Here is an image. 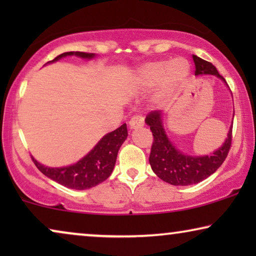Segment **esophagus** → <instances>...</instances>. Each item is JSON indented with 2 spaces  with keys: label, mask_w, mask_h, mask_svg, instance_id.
<instances>
[{
  "label": "esophagus",
  "mask_w": 256,
  "mask_h": 256,
  "mask_svg": "<svg viewBox=\"0 0 256 256\" xmlns=\"http://www.w3.org/2000/svg\"><path fill=\"white\" fill-rule=\"evenodd\" d=\"M143 124H144V118L141 116V115H135V116H132L130 118V121H129V127H130V129L142 127Z\"/></svg>",
  "instance_id": "obj_1"
}]
</instances>
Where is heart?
<instances>
[{
    "mask_svg": "<svg viewBox=\"0 0 256 256\" xmlns=\"http://www.w3.org/2000/svg\"><path fill=\"white\" fill-rule=\"evenodd\" d=\"M190 76V65L183 58L171 62L158 60L146 62L135 71L132 82L140 88L152 90L160 86L158 98L168 99L174 96Z\"/></svg>",
    "mask_w": 256,
    "mask_h": 256,
    "instance_id": "1",
    "label": "heart"
}]
</instances>
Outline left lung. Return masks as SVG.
<instances>
[{
    "label": "left lung",
    "mask_w": 256,
    "mask_h": 256,
    "mask_svg": "<svg viewBox=\"0 0 256 256\" xmlns=\"http://www.w3.org/2000/svg\"><path fill=\"white\" fill-rule=\"evenodd\" d=\"M192 58L196 65V76H216L227 85L224 76L219 74L214 65L194 54L192 56ZM146 124L150 127L154 136L152 152L149 156L150 166L160 180L171 185L186 186L206 180L218 170L228 155L230 143H232L233 126L230 127L227 138L222 146L211 155L190 156L177 149L168 138L163 126L162 110L150 112L146 118Z\"/></svg>",
    "instance_id": "obj_1"
}]
</instances>
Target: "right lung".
I'll use <instances>...</instances> for the list:
<instances>
[{"instance_id": "1", "label": "right lung", "mask_w": 256, "mask_h": 256, "mask_svg": "<svg viewBox=\"0 0 256 256\" xmlns=\"http://www.w3.org/2000/svg\"><path fill=\"white\" fill-rule=\"evenodd\" d=\"M66 56H76L84 59H92L96 57L94 54L86 52L71 51L59 54L54 60L57 62ZM128 136L127 124H124L114 132H108L96 143V146L87 154L85 157L78 160L76 164L62 168H50L40 164L31 156L34 166L38 170L50 180L57 182L62 186L74 190H86L96 185L102 183L113 172L115 162H116L118 152L122 143Z\"/></svg>"}]
</instances>
